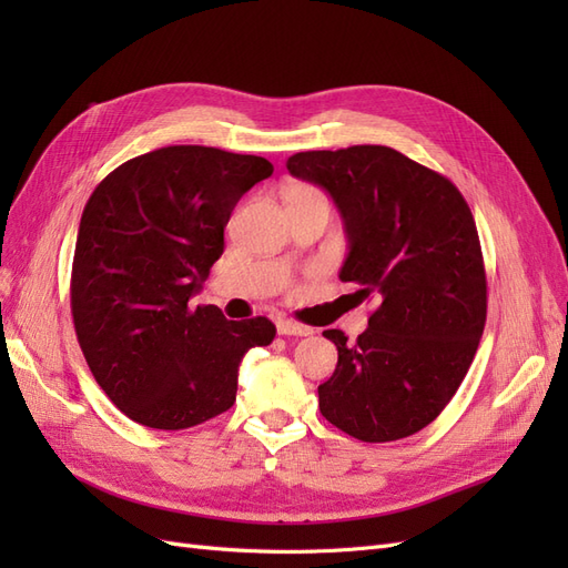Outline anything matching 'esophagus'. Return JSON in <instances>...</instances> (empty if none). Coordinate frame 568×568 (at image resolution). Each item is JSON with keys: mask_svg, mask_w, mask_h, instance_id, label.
Instances as JSON below:
<instances>
[{"mask_svg": "<svg viewBox=\"0 0 568 568\" xmlns=\"http://www.w3.org/2000/svg\"><path fill=\"white\" fill-rule=\"evenodd\" d=\"M277 332L282 336H307V334H313L311 326H303V324L291 322V320H280L277 322Z\"/></svg>", "mask_w": 568, "mask_h": 568, "instance_id": "34e87169", "label": "esophagus"}]
</instances>
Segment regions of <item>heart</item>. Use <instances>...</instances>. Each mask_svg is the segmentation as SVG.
Listing matches in <instances>:
<instances>
[{
  "label": "heart",
  "mask_w": 568,
  "mask_h": 568,
  "mask_svg": "<svg viewBox=\"0 0 568 568\" xmlns=\"http://www.w3.org/2000/svg\"><path fill=\"white\" fill-rule=\"evenodd\" d=\"M284 199H286V205H298V203H326V196L320 192V189L313 186V184H305V182L288 184ZM326 205H329V203H326Z\"/></svg>",
  "instance_id": "1"
}]
</instances>
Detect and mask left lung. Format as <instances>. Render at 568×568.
<instances>
[{"label":"left lung","instance_id":"8db88e82","mask_svg":"<svg viewBox=\"0 0 568 568\" xmlns=\"http://www.w3.org/2000/svg\"><path fill=\"white\" fill-rule=\"evenodd\" d=\"M286 168L332 194L351 244L338 277L376 305L355 343L324 332L338 363L317 388L322 417L365 443L422 432L453 400L486 326L488 282L467 201L390 146L301 151Z\"/></svg>","mask_w":568,"mask_h":568}]
</instances>
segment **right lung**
Returning a JSON list of instances; mask_svg holds the SVG:
<instances>
[{
    "instance_id": "1",
    "label": "right lung",
    "mask_w": 568,
    "mask_h": 568,
    "mask_svg": "<svg viewBox=\"0 0 568 568\" xmlns=\"http://www.w3.org/2000/svg\"><path fill=\"white\" fill-rule=\"evenodd\" d=\"M272 170L215 146H163L118 165L84 205L73 324L97 384L132 422L180 432L227 412L242 357L277 334L267 317L189 305L225 251L236 201Z\"/></svg>"
}]
</instances>
